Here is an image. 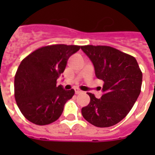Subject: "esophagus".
I'll list each match as a JSON object with an SVG mask.
<instances>
[{"mask_svg":"<svg viewBox=\"0 0 155 155\" xmlns=\"http://www.w3.org/2000/svg\"><path fill=\"white\" fill-rule=\"evenodd\" d=\"M75 94H79V93H81V92H82V91H81L80 88H78V87H75Z\"/></svg>","mask_w":155,"mask_h":155,"instance_id":"esophagus-1","label":"esophagus"}]
</instances>
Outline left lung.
Masks as SVG:
<instances>
[{
    "mask_svg": "<svg viewBox=\"0 0 155 155\" xmlns=\"http://www.w3.org/2000/svg\"><path fill=\"white\" fill-rule=\"evenodd\" d=\"M104 81L101 99L87 92L90 103L81 109L85 120L97 127H110L126 117L141 92L142 72L134 56L108 46H82Z\"/></svg>",
    "mask_w": 155,
    "mask_h": 155,
    "instance_id": "obj_1",
    "label": "left lung"
}]
</instances>
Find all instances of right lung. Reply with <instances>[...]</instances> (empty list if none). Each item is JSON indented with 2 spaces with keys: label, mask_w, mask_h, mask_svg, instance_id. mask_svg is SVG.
Segmentation results:
<instances>
[{
  "label": "right lung",
  "mask_w": 155,
  "mask_h": 155,
  "mask_svg": "<svg viewBox=\"0 0 155 155\" xmlns=\"http://www.w3.org/2000/svg\"><path fill=\"white\" fill-rule=\"evenodd\" d=\"M80 49L76 45H50L35 50L21 62L14 78V97L30 122L46 125L59 118L75 91L57 87V79L69 57Z\"/></svg>",
  "instance_id": "add662e5"
}]
</instances>
